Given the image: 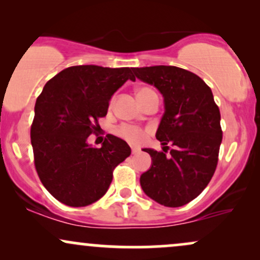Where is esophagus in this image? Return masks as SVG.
I'll return each mask as SVG.
<instances>
[{
    "label": "esophagus",
    "instance_id": "esophagus-1",
    "mask_svg": "<svg viewBox=\"0 0 260 260\" xmlns=\"http://www.w3.org/2000/svg\"><path fill=\"white\" fill-rule=\"evenodd\" d=\"M137 153H139V149L132 148V154H137Z\"/></svg>",
    "mask_w": 260,
    "mask_h": 260
}]
</instances>
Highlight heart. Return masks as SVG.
Masks as SVG:
<instances>
[{"label":"heart","instance_id":"b5f03b06","mask_svg":"<svg viewBox=\"0 0 260 260\" xmlns=\"http://www.w3.org/2000/svg\"><path fill=\"white\" fill-rule=\"evenodd\" d=\"M150 91L153 90L149 88H142L139 89L137 96H138L139 99L140 96H143V95L148 94V92ZM116 132H117L118 136L122 137L123 139L128 140V142L132 143V144L138 145V144H142V143L147 139L149 133H150V129H149V128H140L137 126H132V124H121V126L117 128Z\"/></svg>","mask_w":260,"mask_h":260}]
</instances>
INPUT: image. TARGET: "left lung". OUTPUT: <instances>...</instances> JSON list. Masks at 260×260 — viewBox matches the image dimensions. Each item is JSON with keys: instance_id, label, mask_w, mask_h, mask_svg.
I'll use <instances>...</instances> for the list:
<instances>
[{"instance_id": "obj_1", "label": "left lung", "mask_w": 260, "mask_h": 260, "mask_svg": "<svg viewBox=\"0 0 260 260\" xmlns=\"http://www.w3.org/2000/svg\"><path fill=\"white\" fill-rule=\"evenodd\" d=\"M133 72L159 89L165 103L156 131L164 150L144 149L153 164L140 176V186L159 204L182 207L201 194L216 170L222 140L220 110L211 89L189 71L153 66L133 68Z\"/></svg>"}]
</instances>
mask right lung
Masks as SVG:
<instances>
[{"label": "right lung", "instance_id": "add662e5", "mask_svg": "<svg viewBox=\"0 0 260 260\" xmlns=\"http://www.w3.org/2000/svg\"><path fill=\"white\" fill-rule=\"evenodd\" d=\"M128 79L132 68L73 66L44 86L35 103L30 128L34 164L41 183L58 202L85 207L109 189L112 172L131 155L129 145L107 134L101 148L86 139L100 129L109 101Z\"/></svg>", "mask_w": 260, "mask_h": 260}]
</instances>
